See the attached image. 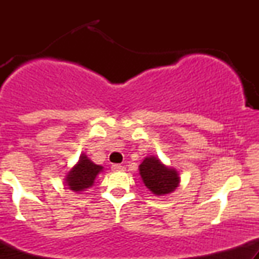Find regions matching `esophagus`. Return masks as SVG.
I'll return each instance as SVG.
<instances>
[{"instance_id":"obj_1","label":"esophagus","mask_w":259,"mask_h":259,"mask_svg":"<svg viewBox=\"0 0 259 259\" xmlns=\"http://www.w3.org/2000/svg\"><path fill=\"white\" fill-rule=\"evenodd\" d=\"M125 167H124L123 164H117V163H114V164H112V170L114 171H123Z\"/></svg>"}]
</instances>
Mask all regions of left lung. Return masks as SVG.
<instances>
[{"mask_svg": "<svg viewBox=\"0 0 259 259\" xmlns=\"http://www.w3.org/2000/svg\"><path fill=\"white\" fill-rule=\"evenodd\" d=\"M139 168L144 184L153 194H170L179 185L180 178L177 170L163 165L158 158H145Z\"/></svg>", "mask_w": 259, "mask_h": 259, "instance_id": "obj_1", "label": "left lung"}]
</instances>
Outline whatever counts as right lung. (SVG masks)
Instances as JSON below:
<instances>
[{"label":"right lung","instance_id":"add662e5","mask_svg":"<svg viewBox=\"0 0 259 259\" xmlns=\"http://www.w3.org/2000/svg\"><path fill=\"white\" fill-rule=\"evenodd\" d=\"M102 170L101 165L92 163L85 154L80 156L78 164L68 173L67 185L74 191H82L94 184L96 175Z\"/></svg>","mask_w":259,"mask_h":259}]
</instances>
